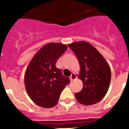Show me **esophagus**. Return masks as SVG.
<instances>
[{"mask_svg":"<svg viewBox=\"0 0 129 129\" xmlns=\"http://www.w3.org/2000/svg\"><path fill=\"white\" fill-rule=\"evenodd\" d=\"M76 75L74 73H72V75L70 76V80L71 81H73V80H76Z\"/></svg>","mask_w":129,"mask_h":129,"instance_id":"obj_1","label":"esophagus"}]
</instances>
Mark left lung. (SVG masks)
I'll list each match as a JSON object with an SVG mask.
<instances>
[{"instance_id":"left-lung-1","label":"left lung","mask_w":129,"mask_h":129,"mask_svg":"<svg viewBox=\"0 0 129 129\" xmlns=\"http://www.w3.org/2000/svg\"><path fill=\"white\" fill-rule=\"evenodd\" d=\"M80 65L79 78L83 82L80 92L75 93L79 103L92 105L106 95L111 79L110 68L105 59L94 47L85 41L68 45Z\"/></svg>"}]
</instances>
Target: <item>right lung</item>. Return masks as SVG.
I'll return each instance as SVG.
<instances>
[{"mask_svg":"<svg viewBox=\"0 0 129 129\" xmlns=\"http://www.w3.org/2000/svg\"><path fill=\"white\" fill-rule=\"evenodd\" d=\"M67 49L61 43H47L29 63L25 74V88L30 98L38 106H55L65 86L70 84L68 77L55 66L56 61Z\"/></svg>","mask_w":129,"mask_h":129,"instance_id":"add662e5","label":"right lung"}]
</instances>
